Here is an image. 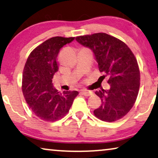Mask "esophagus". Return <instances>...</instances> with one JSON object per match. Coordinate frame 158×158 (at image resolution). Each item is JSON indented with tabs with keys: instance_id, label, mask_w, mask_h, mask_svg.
Instances as JSON below:
<instances>
[{
	"instance_id": "1",
	"label": "esophagus",
	"mask_w": 158,
	"mask_h": 158,
	"mask_svg": "<svg viewBox=\"0 0 158 158\" xmlns=\"http://www.w3.org/2000/svg\"><path fill=\"white\" fill-rule=\"evenodd\" d=\"M81 93L84 94V96H91L93 95V92L91 91H86V90H82Z\"/></svg>"
}]
</instances>
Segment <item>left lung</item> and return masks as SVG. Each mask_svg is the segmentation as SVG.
<instances>
[{
  "instance_id": "8db88e82",
  "label": "left lung",
  "mask_w": 158,
  "mask_h": 158,
  "mask_svg": "<svg viewBox=\"0 0 158 158\" xmlns=\"http://www.w3.org/2000/svg\"><path fill=\"white\" fill-rule=\"evenodd\" d=\"M76 40L94 52L103 78L108 76L110 89L96 91L102 104L94 110L103 121L121 119L133 106L140 88V74L137 60L127 44L103 32L81 35Z\"/></svg>"
}]
</instances>
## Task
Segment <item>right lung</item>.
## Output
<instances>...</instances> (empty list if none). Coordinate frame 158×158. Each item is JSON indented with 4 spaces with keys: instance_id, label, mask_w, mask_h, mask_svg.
Masks as SVG:
<instances>
[{
    "instance_id": "obj_1",
    "label": "right lung",
    "mask_w": 158,
    "mask_h": 158,
    "mask_svg": "<svg viewBox=\"0 0 158 158\" xmlns=\"http://www.w3.org/2000/svg\"><path fill=\"white\" fill-rule=\"evenodd\" d=\"M74 37H54L35 48L28 56L23 73L22 91L28 106L35 116L47 122L62 118L69 112L79 93H60L53 87L52 78L58 71L60 49Z\"/></svg>"
}]
</instances>
